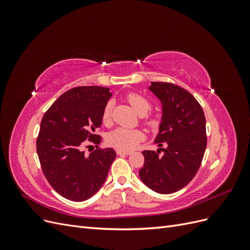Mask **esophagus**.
I'll return each mask as SVG.
<instances>
[{"label":"esophagus","instance_id":"1","mask_svg":"<svg viewBox=\"0 0 250 250\" xmlns=\"http://www.w3.org/2000/svg\"><path fill=\"white\" fill-rule=\"evenodd\" d=\"M118 155H129L131 154L130 151H123V150H117Z\"/></svg>","mask_w":250,"mask_h":250}]
</instances>
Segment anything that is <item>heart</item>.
I'll return each instance as SVG.
<instances>
[{"label": "heart", "instance_id": "obj_1", "mask_svg": "<svg viewBox=\"0 0 250 250\" xmlns=\"http://www.w3.org/2000/svg\"><path fill=\"white\" fill-rule=\"evenodd\" d=\"M127 101L132 106V108L137 111L139 115L146 113L149 111L151 104L148 99L138 93H130L126 97ZM112 101H108L103 108L102 111V122L105 125H108L111 121L112 112ZM145 124L150 128H155L158 125L157 118L151 117L145 120ZM144 139V132L139 129H128V128L119 127L117 129L112 130L107 135V143L110 146L115 147L119 150L128 151L132 150L137 147L138 144Z\"/></svg>", "mask_w": 250, "mask_h": 250}]
</instances>
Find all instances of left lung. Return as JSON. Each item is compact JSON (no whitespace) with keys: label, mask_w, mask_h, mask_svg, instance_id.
<instances>
[{"label":"left lung","mask_w":250,"mask_h":250,"mask_svg":"<svg viewBox=\"0 0 250 250\" xmlns=\"http://www.w3.org/2000/svg\"><path fill=\"white\" fill-rule=\"evenodd\" d=\"M149 89L162 103V122L154 143L167 148L143 151L141 180L151 190L171 194L185 188L197 173L207 148L206 117L194 96L168 82H151Z\"/></svg>","instance_id":"8db88e82"}]
</instances>
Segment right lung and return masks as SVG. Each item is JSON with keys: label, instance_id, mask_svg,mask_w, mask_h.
<instances>
[{"label": "right lung", "instance_id": "obj_1", "mask_svg": "<svg viewBox=\"0 0 250 250\" xmlns=\"http://www.w3.org/2000/svg\"><path fill=\"white\" fill-rule=\"evenodd\" d=\"M111 93L102 86H78L67 90L44 113L36 140L42 172L54 190L72 201L94 196L106 180L116 158L111 148L97 149L88 156L85 141L100 144L95 134Z\"/></svg>", "mask_w": 250, "mask_h": 250}]
</instances>
